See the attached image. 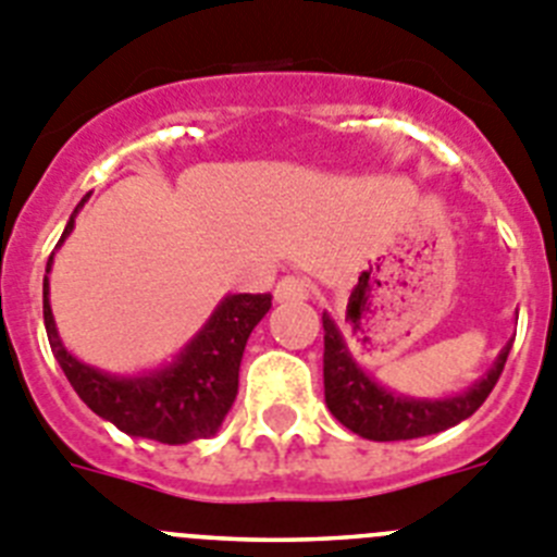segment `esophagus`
<instances>
[{
	"label": "esophagus",
	"instance_id": "obj_1",
	"mask_svg": "<svg viewBox=\"0 0 557 557\" xmlns=\"http://www.w3.org/2000/svg\"><path fill=\"white\" fill-rule=\"evenodd\" d=\"M312 293V284L301 275H284L282 282L275 284V301H307Z\"/></svg>",
	"mask_w": 557,
	"mask_h": 557
}]
</instances>
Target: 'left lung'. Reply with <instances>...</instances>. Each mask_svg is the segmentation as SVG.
<instances>
[{
  "mask_svg": "<svg viewBox=\"0 0 557 557\" xmlns=\"http://www.w3.org/2000/svg\"><path fill=\"white\" fill-rule=\"evenodd\" d=\"M513 343L502 348L491 371L466 393L451 398H407L376 385L348 351L337 323L323 314V391L326 407L339 424L368 441H412L435 435L474 416L488 398L508 362Z\"/></svg>",
  "mask_w": 557,
  "mask_h": 557,
  "instance_id": "1",
  "label": "left lung"
}]
</instances>
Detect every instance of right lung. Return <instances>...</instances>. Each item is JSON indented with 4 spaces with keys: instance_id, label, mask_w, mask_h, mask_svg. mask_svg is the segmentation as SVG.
<instances>
[{
    "instance_id": "right-lung-1",
    "label": "right lung",
    "mask_w": 557,
    "mask_h": 557,
    "mask_svg": "<svg viewBox=\"0 0 557 557\" xmlns=\"http://www.w3.org/2000/svg\"><path fill=\"white\" fill-rule=\"evenodd\" d=\"M63 228L61 243L75 228L77 211ZM58 243V245H61ZM52 268V256L47 273ZM270 309V295H225L184 351L159 371L139 376H111L86 366L63 348L55 318L49 307V278L44 275V326L58 366L69 385L100 418L133 437L181 446L198 437H211L228 416L239 391V362L250 332Z\"/></svg>"
}]
</instances>
